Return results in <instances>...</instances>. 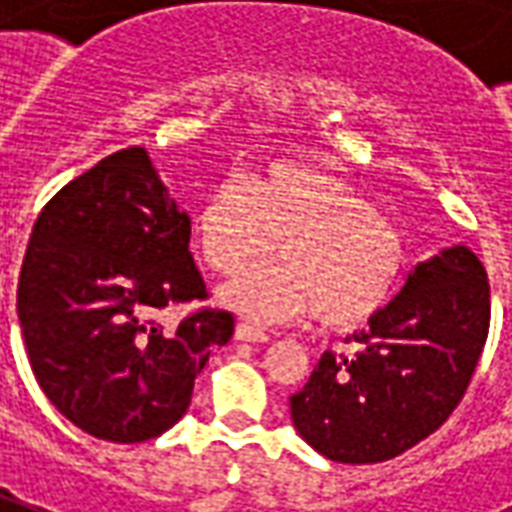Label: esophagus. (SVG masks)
<instances>
[{"instance_id":"esophagus-1","label":"esophagus","mask_w":512,"mask_h":512,"mask_svg":"<svg viewBox=\"0 0 512 512\" xmlns=\"http://www.w3.org/2000/svg\"><path fill=\"white\" fill-rule=\"evenodd\" d=\"M237 341H248V343H267L270 341V333L253 322H240L237 324Z\"/></svg>"}]
</instances>
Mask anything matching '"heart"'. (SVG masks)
<instances>
[{
	"mask_svg": "<svg viewBox=\"0 0 512 512\" xmlns=\"http://www.w3.org/2000/svg\"><path fill=\"white\" fill-rule=\"evenodd\" d=\"M193 234L218 275L248 270L281 240L286 261L248 272L223 292L231 308L261 322L316 311L324 327H363L393 300L406 264L393 220L341 177L294 160L218 182L193 215Z\"/></svg>",
	"mask_w": 512,
	"mask_h": 512,
	"instance_id": "obj_1",
	"label": "heart"
}]
</instances>
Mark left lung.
<instances>
[{"label": "left lung", "instance_id": "8db88e82", "mask_svg": "<svg viewBox=\"0 0 512 512\" xmlns=\"http://www.w3.org/2000/svg\"><path fill=\"white\" fill-rule=\"evenodd\" d=\"M491 324V286L475 253L455 245L417 264L390 305L322 354L289 398L294 428L330 461L379 464L431 436L461 404Z\"/></svg>", "mask_w": 512, "mask_h": 512}]
</instances>
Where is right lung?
Here are the masks:
<instances>
[{"instance_id":"add662e5","label":"right lung","mask_w":512,"mask_h":512,"mask_svg":"<svg viewBox=\"0 0 512 512\" xmlns=\"http://www.w3.org/2000/svg\"><path fill=\"white\" fill-rule=\"evenodd\" d=\"M177 210L144 147L119 149L67 182L37 215L18 275V322L40 390L81 431L133 445L188 412L193 382L234 316L169 305L207 300Z\"/></svg>"}]
</instances>
